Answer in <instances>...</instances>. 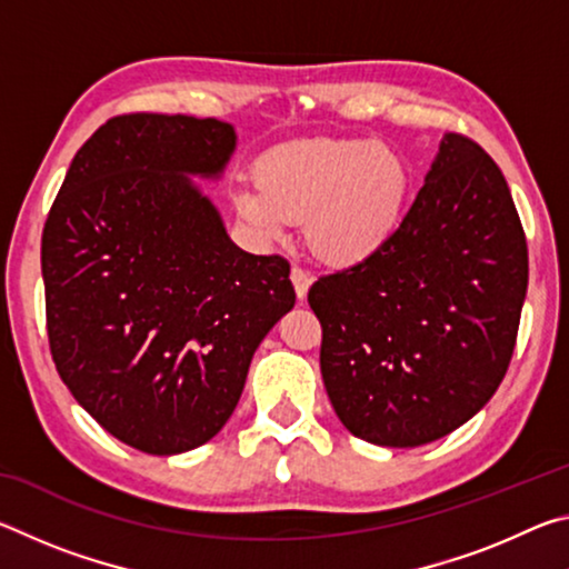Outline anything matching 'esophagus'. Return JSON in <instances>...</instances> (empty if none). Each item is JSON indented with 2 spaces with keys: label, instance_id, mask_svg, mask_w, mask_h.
Instances as JSON below:
<instances>
[{
  "label": "esophagus",
  "instance_id": "34e87169",
  "mask_svg": "<svg viewBox=\"0 0 569 569\" xmlns=\"http://www.w3.org/2000/svg\"><path fill=\"white\" fill-rule=\"evenodd\" d=\"M291 281H293V288H296L298 301H306L308 288H311V281H313L311 273L303 271L301 266H293V268H291Z\"/></svg>",
  "mask_w": 569,
  "mask_h": 569
}]
</instances>
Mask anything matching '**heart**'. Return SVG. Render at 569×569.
Listing matches in <instances>:
<instances>
[{"instance_id":"1","label":"heart","mask_w":569,"mask_h":569,"mask_svg":"<svg viewBox=\"0 0 569 569\" xmlns=\"http://www.w3.org/2000/svg\"><path fill=\"white\" fill-rule=\"evenodd\" d=\"M256 172L258 182L236 188L238 213L271 240L306 220L308 248L331 266L377 256L399 230L411 188L399 152L369 140L288 142Z\"/></svg>"}]
</instances>
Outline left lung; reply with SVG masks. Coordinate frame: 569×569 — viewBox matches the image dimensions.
Wrapping results in <instances>:
<instances>
[{"label": "left lung", "mask_w": 569, "mask_h": 569, "mask_svg": "<svg viewBox=\"0 0 569 569\" xmlns=\"http://www.w3.org/2000/svg\"><path fill=\"white\" fill-rule=\"evenodd\" d=\"M527 240L497 162L447 132L427 182L377 256L308 291L321 377L353 437L421 447L495 397L517 343Z\"/></svg>", "instance_id": "1"}]
</instances>
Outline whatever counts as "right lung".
I'll use <instances>...</instances> for the list:
<instances>
[{
    "instance_id": "obj_1",
    "label": "right lung",
    "mask_w": 569,
    "mask_h": 569,
    "mask_svg": "<svg viewBox=\"0 0 569 569\" xmlns=\"http://www.w3.org/2000/svg\"><path fill=\"white\" fill-rule=\"evenodd\" d=\"M233 150V124L216 118L120 114L77 150L47 216L57 371L146 455H182L223 429L258 343L296 303L286 258L240 250L192 186Z\"/></svg>"
}]
</instances>
